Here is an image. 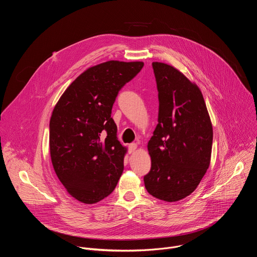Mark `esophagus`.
I'll list each match as a JSON object with an SVG mask.
<instances>
[{"label": "esophagus", "instance_id": "obj_1", "mask_svg": "<svg viewBox=\"0 0 257 257\" xmlns=\"http://www.w3.org/2000/svg\"><path fill=\"white\" fill-rule=\"evenodd\" d=\"M128 149H129V153H130V154H132V153H134V152L136 151V149H137V144H136V143H131V144H129Z\"/></svg>", "mask_w": 257, "mask_h": 257}]
</instances>
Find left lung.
<instances>
[{
	"instance_id": "1",
	"label": "left lung",
	"mask_w": 257,
	"mask_h": 257,
	"mask_svg": "<svg viewBox=\"0 0 257 257\" xmlns=\"http://www.w3.org/2000/svg\"><path fill=\"white\" fill-rule=\"evenodd\" d=\"M159 118L148 144L152 168L144 185L156 198L174 202L190 195L209 167L212 125L199 87L165 63L154 62Z\"/></svg>"
}]
</instances>
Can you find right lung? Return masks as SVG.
I'll return each instance as SVG.
<instances>
[{
  "label": "right lung",
  "instance_id": "1",
  "mask_svg": "<svg viewBox=\"0 0 257 257\" xmlns=\"http://www.w3.org/2000/svg\"><path fill=\"white\" fill-rule=\"evenodd\" d=\"M143 62L107 61L73 81L54 107L50 152L56 175L67 192L92 204L111 194L124 170L126 148L111 118L120 89Z\"/></svg>",
  "mask_w": 257,
  "mask_h": 257
}]
</instances>
